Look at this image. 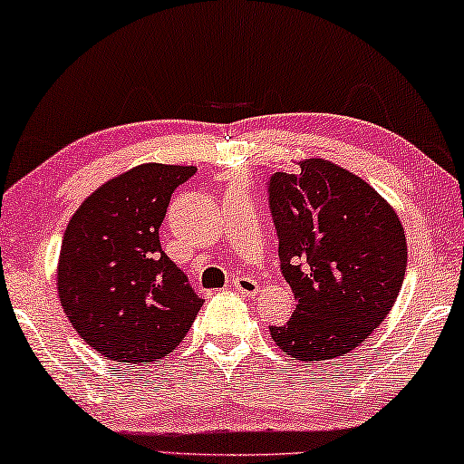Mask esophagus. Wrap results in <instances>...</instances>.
<instances>
[{
  "label": "esophagus",
  "instance_id": "1",
  "mask_svg": "<svg viewBox=\"0 0 464 464\" xmlns=\"http://www.w3.org/2000/svg\"><path fill=\"white\" fill-rule=\"evenodd\" d=\"M233 289L242 293V295H256L259 293V285H256V280L248 278V276H236L233 278Z\"/></svg>",
  "mask_w": 464,
  "mask_h": 464
}]
</instances>
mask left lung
Instances as JSON below:
<instances>
[{
    "label": "left lung",
    "instance_id": "obj_1",
    "mask_svg": "<svg viewBox=\"0 0 464 464\" xmlns=\"http://www.w3.org/2000/svg\"><path fill=\"white\" fill-rule=\"evenodd\" d=\"M278 256L295 295L276 347L306 363L362 344L390 314L407 269V237L394 208L355 173L304 158L269 179Z\"/></svg>",
    "mask_w": 464,
    "mask_h": 464
}]
</instances>
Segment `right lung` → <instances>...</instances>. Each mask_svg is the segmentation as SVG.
<instances>
[{"mask_svg":"<svg viewBox=\"0 0 464 464\" xmlns=\"http://www.w3.org/2000/svg\"><path fill=\"white\" fill-rule=\"evenodd\" d=\"M195 171L139 164L104 181L68 222L57 293L76 334L107 360H162L203 306L158 237L173 190Z\"/></svg>","mask_w":464,"mask_h":464,"instance_id":"right-lung-1","label":"right lung"}]
</instances>
